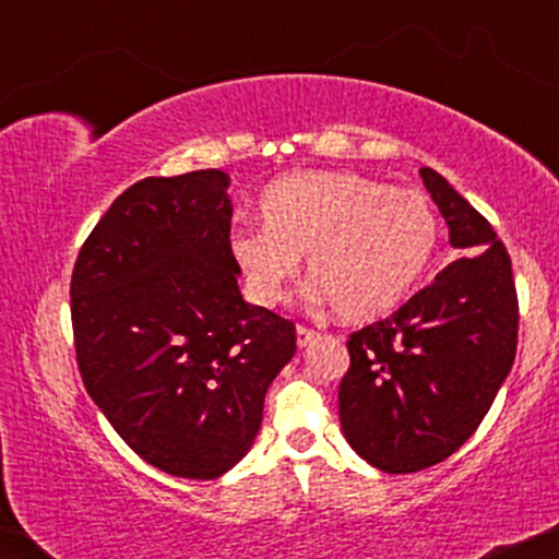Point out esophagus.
<instances>
[{"label":"esophagus","instance_id":"obj_1","mask_svg":"<svg viewBox=\"0 0 559 559\" xmlns=\"http://www.w3.org/2000/svg\"><path fill=\"white\" fill-rule=\"evenodd\" d=\"M318 336H320L318 331L307 329V325H297V344H299V346H307V344H312V342H316Z\"/></svg>","mask_w":559,"mask_h":559}]
</instances>
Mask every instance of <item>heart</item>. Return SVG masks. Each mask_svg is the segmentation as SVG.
<instances>
[{"label": "heart", "mask_w": 559, "mask_h": 559, "mask_svg": "<svg viewBox=\"0 0 559 559\" xmlns=\"http://www.w3.org/2000/svg\"><path fill=\"white\" fill-rule=\"evenodd\" d=\"M262 228L230 236L254 299L275 305L307 254L312 297L346 323L391 316L433 265L441 217L426 194L352 170H299L260 197Z\"/></svg>", "instance_id": "b5f03b06"}]
</instances>
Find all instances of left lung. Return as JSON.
Instances as JSON below:
<instances>
[{"mask_svg": "<svg viewBox=\"0 0 559 559\" xmlns=\"http://www.w3.org/2000/svg\"><path fill=\"white\" fill-rule=\"evenodd\" d=\"M463 249L386 320L349 333L338 420L352 449L383 473H418L476 433L518 349L512 260L491 223L439 173L420 168Z\"/></svg>", "mask_w": 559, "mask_h": 559, "instance_id": "obj_1", "label": "left lung"}]
</instances>
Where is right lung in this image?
Returning <instances> with one entry per match:
<instances>
[{
    "label": "right lung",
    "mask_w": 559,
    "mask_h": 559,
    "mask_svg": "<svg viewBox=\"0 0 559 559\" xmlns=\"http://www.w3.org/2000/svg\"><path fill=\"white\" fill-rule=\"evenodd\" d=\"M226 189L223 170L133 183L70 278L83 386L144 463L176 478L239 463L297 352L292 320L241 299Z\"/></svg>",
    "instance_id": "1"
}]
</instances>
